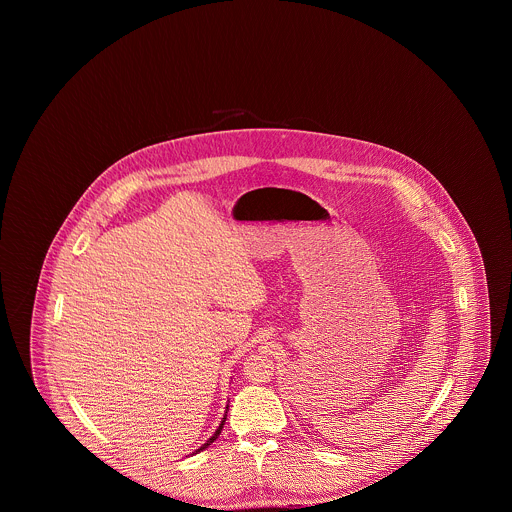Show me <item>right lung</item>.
Returning <instances> with one entry per match:
<instances>
[{"label":"right lung","instance_id":"add662e5","mask_svg":"<svg viewBox=\"0 0 512 512\" xmlns=\"http://www.w3.org/2000/svg\"><path fill=\"white\" fill-rule=\"evenodd\" d=\"M224 422H226V416H224V418H222V422H220V426H219V428H217V432H215V434H213V436H211V438L207 439V443H203V445H201V447H199V449H197V451H195V453H199V451H203V449H207V447H209V445H211V443H213V441H215V439L219 438L220 430H222V426H224Z\"/></svg>","mask_w":512,"mask_h":512}]
</instances>
